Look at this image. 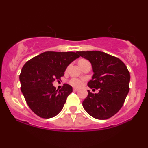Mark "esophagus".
<instances>
[{"label":"esophagus","mask_w":148,"mask_h":148,"mask_svg":"<svg viewBox=\"0 0 148 148\" xmlns=\"http://www.w3.org/2000/svg\"><path fill=\"white\" fill-rule=\"evenodd\" d=\"M73 90H74V92H76V91H78V90H79V89H78V88H73Z\"/></svg>","instance_id":"1"}]
</instances>
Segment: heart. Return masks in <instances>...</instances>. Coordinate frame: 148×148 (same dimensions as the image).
<instances>
[{"mask_svg": "<svg viewBox=\"0 0 148 148\" xmlns=\"http://www.w3.org/2000/svg\"><path fill=\"white\" fill-rule=\"evenodd\" d=\"M84 60H82L81 61H84ZM81 61H80V62H81ZM70 84H72L73 86H74V87H79V86H81V85H82V81H81V80L79 79L74 78V79H71Z\"/></svg>", "mask_w": 148, "mask_h": 148, "instance_id": "obj_1", "label": "heart"}]
</instances>
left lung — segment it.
I'll return each mask as SVG.
<instances>
[{
    "label": "left lung",
    "instance_id": "obj_1",
    "mask_svg": "<svg viewBox=\"0 0 148 148\" xmlns=\"http://www.w3.org/2000/svg\"><path fill=\"white\" fill-rule=\"evenodd\" d=\"M91 63L94 72L88 86L99 90L93 94L88 90L83 101L86 111L98 120H106L122 108L130 91V74L121 60L99 51H77ZM94 90V89H93Z\"/></svg>",
    "mask_w": 148,
    "mask_h": 148
}]
</instances>
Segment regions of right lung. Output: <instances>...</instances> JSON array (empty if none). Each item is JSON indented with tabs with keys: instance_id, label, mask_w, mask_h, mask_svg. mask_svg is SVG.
I'll return each mask as SVG.
<instances>
[{
	"instance_id": "obj_1",
	"label": "right lung",
	"mask_w": 148,
	"mask_h": 148,
	"mask_svg": "<svg viewBox=\"0 0 148 148\" xmlns=\"http://www.w3.org/2000/svg\"><path fill=\"white\" fill-rule=\"evenodd\" d=\"M77 52H44L28 60L19 76L21 90L27 104L38 116L55 117L62 111L72 87L64 84L56 89L53 82L60 80L71 62L79 58Z\"/></svg>"
}]
</instances>
